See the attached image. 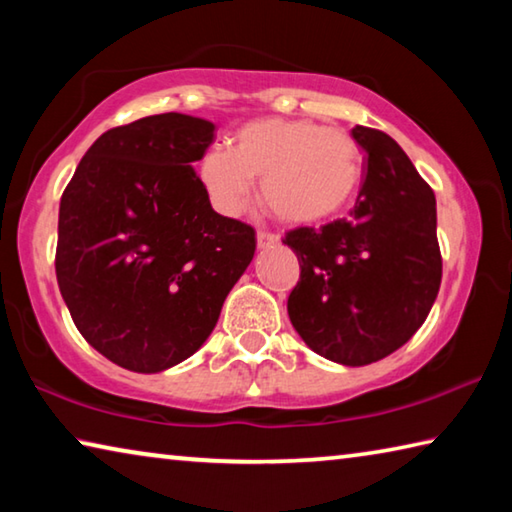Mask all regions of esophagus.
Returning a JSON list of instances; mask_svg holds the SVG:
<instances>
[{"instance_id": "obj_1", "label": "esophagus", "mask_w": 512, "mask_h": 512, "mask_svg": "<svg viewBox=\"0 0 512 512\" xmlns=\"http://www.w3.org/2000/svg\"><path fill=\"white\" fill-rule=\"evenodd\" d=\"M280 244V239L275 235H268V232H257V248L264 250V248H273Z\"/></svg>"}]
</instances>
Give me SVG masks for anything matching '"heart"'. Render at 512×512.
<instances>
[{
    "mask_svg": "<svg viewBox=\"0 0 512 512\" xmlns=\"http://www.w3.org/2000/svg\"><path fill=\"white\" fill-rule=\"evenodd\" d=\"M361 149L341 128L311 119L264 117L244 124L235 149L214 144L198 160L212 207L239 216L259 183L262 203L289 225H316L339 214L361 183Z\"/></svg>",
    "mask_w": 512,
    "mask_h": 512,
    "instance_id": "heart-1",
    "label": "heart"
}]
</instances>
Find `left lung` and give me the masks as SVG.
Masks as SVG:
<instances>
[{"instance_id":"1","label":"left lung","mask_w":512,"mask_h":512,"mask_svg":"<svg viewBox=\"0 0 512 512\" xmlns=\"http://www.w3.org/2000/svg\"><path fill=\"white\" fill-rule=\"evenodd\" d=\"M366 180L348 219L298 228L300 282L287 309L300 339L341 366H368L418 332L440 289L436 196L393 137L357 126Z\"/></svg>"}]
</instances>
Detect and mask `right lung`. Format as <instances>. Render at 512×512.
<instances>
[{
    "instance_id": "obj_1",
    "label": "right lung",
    "mask_w": 512,
    "mask_h": 512,
    "mask_svg": "<svg viewBox=\"0 0 512 512\" xmlns=\"http://www.w3.org/2000/svg\"><path fill=\"white\" fill-rule=\"evenodd\" d=\"M212 140V121L180 112L110 128L60 198V293L83 339L126 370L192 357L253 262L255 230L216 214L194 171Z\"/></svg>"
}]
</instances>
